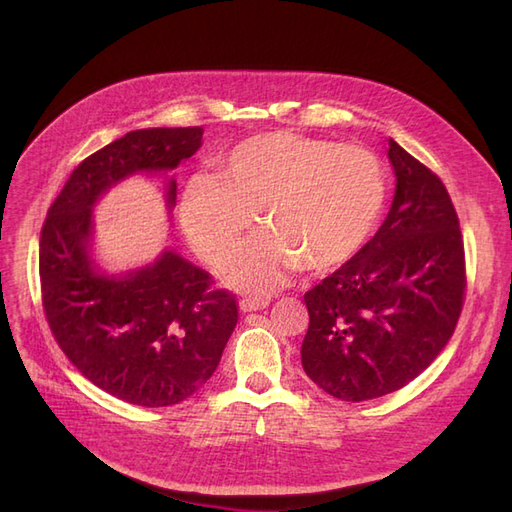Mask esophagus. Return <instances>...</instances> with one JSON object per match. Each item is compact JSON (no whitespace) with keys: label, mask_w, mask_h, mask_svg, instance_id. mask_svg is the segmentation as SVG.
Masks as SVG:
<instances>
[{"label":"esophagus","mask_w":512,"mask_h":512,"mask_svg":"<svg viewBox=\"0 0 512 512\" xmlns=\"http://www.w3.org/2000/svg\"><path fill=\"white\" fill-rule=\"evenodd\" d=\"M267 305H269V299H258V297H245L239 303L241 312H258V309H265Z\"/></svg>","instance_id":"esophagus-1"}]
</instances>
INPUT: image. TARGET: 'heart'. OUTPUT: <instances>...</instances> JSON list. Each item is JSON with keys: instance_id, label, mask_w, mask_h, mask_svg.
I'll use <instances>...</instances> for the list:
<instances>
[{"instance_id": "b5f03b06", "label": "heart", "mask_w": 512, "mask_h": 512, "mask_svg": "<svg viewBox=\"0 0 512 512\" xmlns=\"http://www.w3.org/2000/svg\"><path fill=\"white\" fill-rule=\"evenodd\" d=\"M386 203L374 151L292 132L252 136L222 158L218 177H194L181 196V224L194 250L220 262L254 213L267 232L243 243L222 269L245 292H271L303 267L327 273L363 250Z\"/></svg>"}]
</instances>
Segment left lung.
<instances>
[{"label":"left lung","mask_w":512,"mask_h":512,"mask_svg":"<svg viewBox=\"0 0 512 512\" xmlns=\"http://www.w3.org/2000/svg\"><path fill=\"white\" fill-rule=\"evenodd\" d=\"M389 215L363 250L303 294L305 374L342 401L404 389L448 344L466 299L459 218L440 177L393 138Z\"/></svg>","instance_id":"8db88e82"}]
</instances>
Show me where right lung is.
<instances>
[{
  "instance_id": "right-lung-1",
  "label": "right lung",
  "mask_w": 512,
  "mask_h": 512,
  "mask_svg": "<svg viewBox=\"0 0 512 512\" xmlns=\"http://www.w3.org/2000/svg\"><path fill=\"white\" fill-rule=\"evenodd\" d=\"M203 128L134 130L91 153L72 170L40 232V288L59 348L98 389L134 406H175L218 367L239 320L232 292L177 252L121 277L89 258L91 209L134 173L173 170L192 158ZM168 181L166 203L175 205Z\"/></svg>"
}]
</instances>
